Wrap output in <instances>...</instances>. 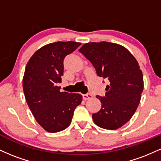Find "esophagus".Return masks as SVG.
<instances>
[{
  "mask_svg": "<svg viewBox=\"0 0 161 161\" xmlns=\"http://www.w3.org/2000/svg\"><path fill=\"white\" fill-rule=\"evenodd\" d=\"M82 97H83V99L85 100V101H86V100H88V99L92 98V97H93V95H92L91 93L85 94V95H82Z\"/></svg>",
  "mask_w": 161,
  "mask_h": 161,
  "instance_id": "34e87169",
  "label": "esophagus"
}]
</instances>
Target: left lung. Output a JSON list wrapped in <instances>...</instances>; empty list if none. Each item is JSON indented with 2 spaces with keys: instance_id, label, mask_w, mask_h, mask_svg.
Wrapping results in <instances>:
<instances>
[{
  "instance_id": "left-lung-1",
  "label": "left lung",
  "mask_w": 161,
  "mask_h": 161,
  "mask_svg": "<svg viewBox=\"0 0 161 161\" xmlns=\"http://www.w3.org/2000/svg\"><path fill=\"white\" fill-rule=\"evenodd\" d=\"M92 63L97 75L110 81L104 97L97 95L101 108L94 123L106 129L120 128L132 118L143 92V75L136 59L125 47L108 42L86 43L79 50Z\"/></svg>"
}]
</instances>
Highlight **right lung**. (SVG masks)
I'll return each instance as SVG.
<instances>
[{
	"mask_svg": "<svg viewBox=\"0 0 161 161\" xmlns=\"http://www.w3.org/2000/svg\"><path fill=\"white\" fill-rule=\"evenodd\" d=\"M81 43L57 42L41 47L25 66L23 79L24 95L36 120L48 132H57L70 125L75 108L81 104L80 94L60 92L64 60Z\"/></svg>",
	"mask_w": 161,
	"mask_h": 161,
	"instance_id": "obj_1",
	"label": "right lung"
}]
</instances>
